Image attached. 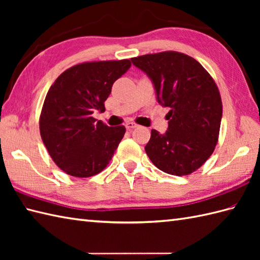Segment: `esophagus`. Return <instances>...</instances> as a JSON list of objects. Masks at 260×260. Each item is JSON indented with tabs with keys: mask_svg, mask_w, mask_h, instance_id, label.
I'll return each mask as SVG.
<instances>
[{
	"mask_svg": "<svg viewBox=\"0 0 260 260\" xmlns=\"http://www.w3.org/2000/svg\"><path fill=\"white\" fill-rule=\"evenodd\" d=\"M125 127H126V128L128 129V131H132V129L136 128V127H137V124H135V123H132V121H128V123H126Z\"/></svg>",
	"mask_w": 260,
	"mask_h": 260,
	"instance_id": "1",
	"label": "esophagus"
}]
</instances>
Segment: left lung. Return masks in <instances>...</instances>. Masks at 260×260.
I'll return each mask as SVG.
<instances>
[{
  "label": "left lung",
  "instance_id": "left-lung-1",
  "mask_svg": "<svg viewBox=\"0 0 260 260\" xmlns=\"http://www.w3.org/2000/svg\"><path fill=\"white\" fill-rule=\"evenodd\" d=\"M151 79L167 115L168 131L152 129L145 152L165 173L187 175L211 155L218 142L222 103L208 71L184 53L165 51L131 59Z\"/></svg>",
  "mask_w": 260,
  "mask_h": 260
}]
</instances>
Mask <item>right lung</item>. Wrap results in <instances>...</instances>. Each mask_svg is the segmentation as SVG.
<instances>
[{
	"label": "right lung",
	"instance_id": "add662e5",
	"mask_svg": "<svg viewBox=\"0 0 260 260\" xmlns=\"http://www.w3.org/2000/svg\"><path fill=\"white\" fill-rule=\"evenodd\" d=\"M129 60L85 62L60 75L49 89L40 116V134L53 162L76 178H89L107 167L125 127H109L92 117L105 112L114 82Z\"/></svg>",
	"mask_w": 260,
	"mask_h": 260
}]
</instances>
